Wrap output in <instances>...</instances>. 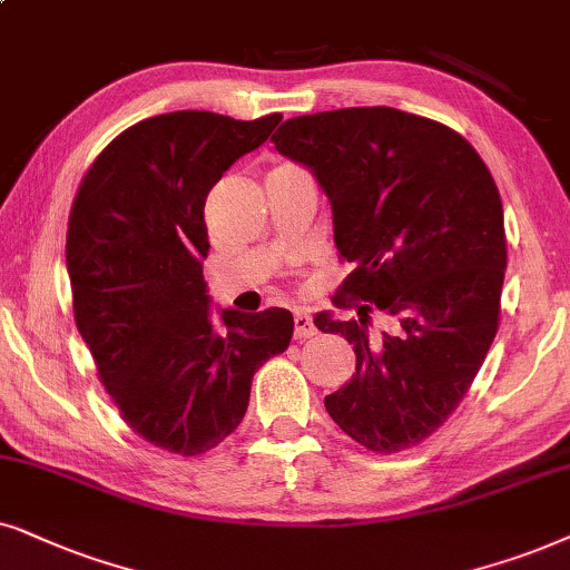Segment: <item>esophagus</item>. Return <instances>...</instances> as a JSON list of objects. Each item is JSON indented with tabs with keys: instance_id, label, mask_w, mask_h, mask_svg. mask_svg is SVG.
<instances>
[{
	"instance_id": "obj_1",
	"label": "esophagus",
	"mask_w": 570,
	"mask_h": 570,
	"mask_svg": "<svg viewBox=\"0 0 570 570\" xmlns=\"http://www.w3.org/2000/svg\"><path fill=\"white\" fill-rule=\"evenodd\" d=\"M317 333V328H315V323H313V317H309V313L307 309H297V313H294V338H313Z\"/></svg>"
}]
</instances>
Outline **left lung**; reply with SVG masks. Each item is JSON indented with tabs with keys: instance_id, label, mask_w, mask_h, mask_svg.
Listing matches in <instances>:
<instances>
[{
	"instance_id": "obj_1",
	"label": "left lung",
	"mask_w": 570,
	"mask_h": 570,
	"mask_svg": "<svg viewBox=\"0 0 570 570\" xmlns=\"http://www.w3.org/2000/svg\"><path fill=\"white\" fill-rule=\"evenodd\" d=\"M278 154L313 169L352 273L315 317L354 344L356 373L325 396L348 438L399 453L430 438L472 389L500 325L503 203L456 130L391 106L286 119Z\"/></svg>"
}]
</instances>
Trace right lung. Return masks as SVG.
<instances>
[{"label":"right lung","mask_w":570,"mask_h":570,"mask_svg":"<svg viewBox=\"0 0 570 570\" xmlns=\"http://www.w3.org/2000/svg\"><path fill=\"white\" fill-rule=\"evenodd\" d=\"M278 121L158 114L119 132L80 179L67 222L75 323L119 416L156 449H216L239 428L253 375L292 341L281 307L224 309L216 333L203 278L210 187Z\"/></svg>","instance_id":"right-lung-1"}]
</instances>
